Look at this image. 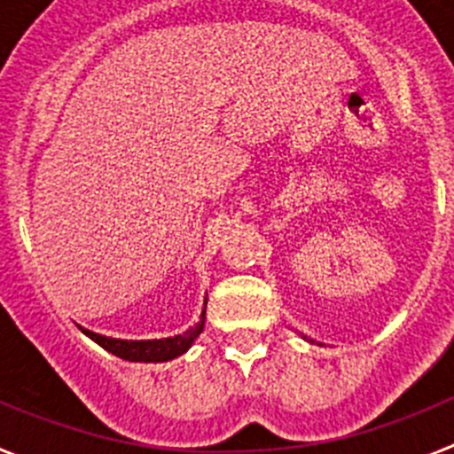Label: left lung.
<instances>
[{"label":"left lung","instance_id":"1","mask_svg":"<svg viewBox=\"0 0 454 454\" xmlns=\"http://www.w3.org/2000/svg\"><path fill=\"white\" fill-rule=\"evenodd\" d=\"M302 339H307V336H302ZM307 340H309V343H316L314 339H307ZM318 346H323V343H318Z\"/></svg>","mask_w":454,"mask_h":454}]
</instances>
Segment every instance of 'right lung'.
<instances>
[{
    "instance_id": "add662e5",
    "label": "right lung",
    "mask_w": 454,
    "mask_h": 454,
    "mask_svg": "<svg viewBox=\"0 0 454 454\" xmlns=\"http://www.w3.org/2000/svg\"><path fill=\"white\" fill-rule=\"evenodd\" d=\"M204 320H207V300H204V309L200 314V320L192 327H188L184 334L168 336V339H150V340H124V339H111V336L98 334V332L83 330L88 339H92L98 346L111 355L127 359V362H143V364H159V362H170L175 356L184 355L188 348L195 343L204 330Z\"/></svg>"
}]
</instances>
